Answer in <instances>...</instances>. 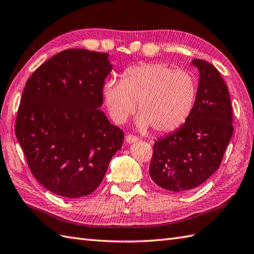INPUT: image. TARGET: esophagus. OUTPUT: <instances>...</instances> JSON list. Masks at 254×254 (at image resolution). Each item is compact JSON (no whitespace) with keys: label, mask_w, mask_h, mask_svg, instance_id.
<instances>
[{"label":"esophagus","mask_w":254,"mask_h":254,"mask_svg":"<svg viewBox=\"0 0 254 254\" xmlns=\"http://www.w3.org/2000/svg\"><path fill=\"white\" fill-rule=\"evenodd\" d=\"M126 141L127 143H133L138 141V137L132 136V134H127L126 136Z\"/></svg>","instance_id":"obj_1"}]
</instances>
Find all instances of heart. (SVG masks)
Segmentation results:
<instances>
[{
  "label": "heart",
  "instance_id": "1",
  "mask_svg": "<svg viewBox=\"0 0 254 254\" xmlns=\"http://www.w3.org/2000/svg\"><path fill=\"white\" fill-rule=\"evenodd\" d=\"M198 83L190 72L163 62L141 63L124 71L122 80L104 83L103 97L113 120L125 123L137 109V126L156 132L176 130L192 112Z\"/></svg>",
  "mask_w": 254,
  "mask_h": 254
}]
</instances>
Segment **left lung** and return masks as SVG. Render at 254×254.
Returning a JSON list of instances; mask_svg holds the SVG:
<instances>
[{"instance_id": "left-lung-1", "label": "left lung", "mask_w": 254, "mask_h": 254, "mask_svg": "<svg viewBox=\"0 0 254 254\" xmlns=\"http://www.w3.org/2000/svg\"><path fill=\"white\" fill-rule=\"evenodd\" d=\"M200 71L192 112L176 131L154 142L149 172L161 188L182 193L215 173L234 132L226 83L211 63L194 59Z\"/></svg>"}]
</instances>
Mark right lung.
I'll return each mask as SVG.
<instances>
[{"instance_id": "obj_1", "label": "right lung", "mask_w": 254, "mask_h": 254, "mask_svg": "<svg viewBox=\"0 0 254 254\" xmlns=\"http://www.w3.org/2000/svg\"><path fill=\"white\" fill-rule=\"evenodd\" d=\"M106 53L68 49L55 54L26 82L15 133L33 176L65 198L88 195L102 183L124 131L100 110Z\"/></svg>"}]
</instances>
